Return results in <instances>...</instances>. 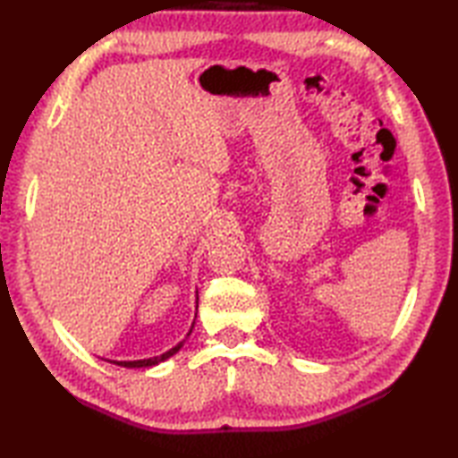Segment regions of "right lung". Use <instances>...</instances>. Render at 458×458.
<instances>
[{"mask_svg":"<svg viewBox=\"0 0 458 458\" xmlns=\"http://www.w3.org/2000/svg\"><path fill=\"white\" fill-rule=\"evenodd\" d=\"M194 317H197V315H194ZM192 327H194V323H192ZM192 327L189 330V335L192 333ZM182 344H184V340H181L177 346H173L171 350H167V352H163L161 356H153V358H145V360H123V362H118V360H108V362H114L115 366H123V368H151V366H157V364L165 362V360L171 358L173 354H177Z\"/></svg>","mask_w":458,"mask_h":458,"instance_id":"obj_1","label":"right lung"}]
</instances>
